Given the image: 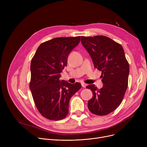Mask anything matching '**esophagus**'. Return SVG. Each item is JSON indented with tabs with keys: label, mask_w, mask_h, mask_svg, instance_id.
<instances>
[{
	"label": "esophagus",
	"mask_w": 147,
	"mask_h": 147,
	"mask_svg": "<svg viewBox=\"0 0 147 147\" xmlns=\"http://www.w3.org/2000/svg\"><path fill=\"white\" fill-rule=\"evenodd\" d=\"M82 86L83 88H86L87 86V84L84 83H82Z\"/></svg>",
	"instance_id": "34e87169"
}]
</instances>
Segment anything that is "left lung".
<instances>
[{"mask_svg":"<svg viewBox=\"0 0 147 147\" xmlns=\"http://www.w3.org/2000/svg\"><path fill=\"white\" fill-rule=\"evenodd\" d=\"M81 42L101 71L103 87L89 84L93 96L88 109L94 114L105 115L114 111L124 98L128 86L129 65L121 45L104 36L81 37Z\"/></svg>","mask_w":147,"mask_h":147,"instance_id":"1","label":"left lung"}]
</instances>
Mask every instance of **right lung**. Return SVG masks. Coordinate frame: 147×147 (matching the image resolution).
I'll list each match as a JSON object with an SVG mask.
<instances>
[{
  "mask_svg": "<svg viewBox=\"0 0 147 147\" xmlns=\"http://www.w3.org/2000/svg\"><path fill=\"white\" fill-rule=\"evenodd\" d=\"M80 41V36L57 37L38 46L31 61L30 89L37 109L50 120L64 119L69 99L81 84L59 80L67 66L69 53Z\"/></svg>",
  "mask_w": 147,
  "mask_h": 147,
  "instance_id": "right-lung-1",
  "label": "right lung"
}]
</instances>
